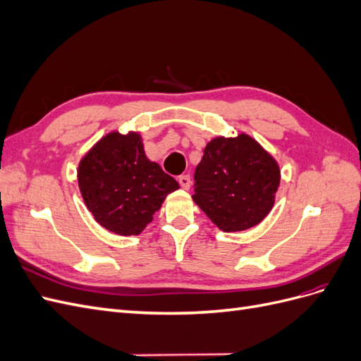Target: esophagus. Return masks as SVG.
I'll list each match as a JSON object with an SVG mask.
<instances>
[{
    "label": "esophagus",
    "instance_id": "34e87169",
    "mask_svg": "<svg viewBox=\"0 0 361 361\" xmlns=\"http://www.w3.org/2000/svg\"><path fill=\"white\" fill-rule=\"evenodd\" d=\"M179 183H180V187L183 190H188L190 185H191V178L188 176V174H180V176H179Z\"/></svg>",
    "mask_w": 361,
    "mask_h": 361
}]
</instances>
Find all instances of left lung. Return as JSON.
<instances>
[{
    "mask_svg": "<svg viewBox=\"0 0 361 361\" xmlns=\"http://www.w3.org/2000/svg\"><path fill=\"white\" fill-rule=\"evenodd\" d=\"M280 185L276 159L245 134L216 137L194 171L192 200L224 232H241L269 214Z\"/></svg>",
    "mask_w": 361,
    "mask_h": 361,
    "instance_id": "8db88e82",
    "label": "left lung"
}]
</instances>
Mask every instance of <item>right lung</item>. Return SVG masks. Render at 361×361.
<instances>
[{"label": "right lung", "instance_id": "right-lung-1", "mask_svg": "<svg viewBox=\"0 0 361 361\" xmlns=\"http://www.w3.org/2000/svg\"><path fill=\"white\" fill-rule=\"evenodd\" d=\"M82 199L94 220L122 236L138 235L154 220L164 199L179 188L147 159L135 133H111L97 141L78 167Z\"/></svg>", "mask_w": 361, "mask_h": 361}]
</instances>
